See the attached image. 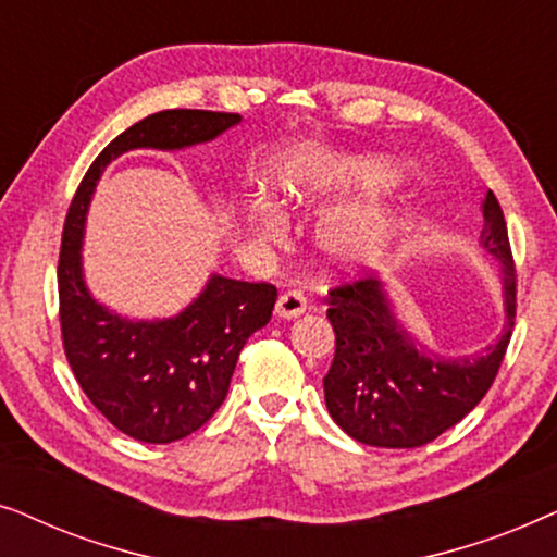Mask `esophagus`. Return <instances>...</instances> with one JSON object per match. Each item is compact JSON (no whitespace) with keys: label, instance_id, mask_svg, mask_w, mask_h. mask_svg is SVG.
Listing matches in <instances>:
<instances>
[{"label":"esophagus","instance_id":"obj_1","mask_svg":"<svg viewBox=\"0 0 557 557\" xmlns=\"http://www.w3.org/2000/svg\"><path fill=\"white\" fill-rule=\"evenodd\" d=\"M304 311H307V296L299 288H288L278 296L276 301V314L281 319H294V317H301Z\"/></svg>","mask_w":557,"mask_h":557}]
</instances>
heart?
<instances>
[{
    "instance_id": "heart-1",
    "label": "heart",
    "mask_w": 557,
    "mask_h": 557,
    "mask_svg": "<svg viewBox=\"0 0 557 557\" xmlns=\"http://www.w3.org/2000/svg\"><path fill=\"white\" fill-rule=\"evenodd\" d=\"M339 180L347 187H360V189H377L391 185L395 180L393 164L383 162V159H355L339 166ZM294 200H301L311 193L309 185H296L288 187ZM261 231L269 235L278 233V218L271 212H261L258 218ZM387 235V212L377 205H355L334 215L324 227V246L332 250L334 256L345 258V261H362L375 253L383 246Z\"/></svg>"
}]
</instances>
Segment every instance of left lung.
<instances>
[{
	"label": "left lung",
	"instance_id": "left-lung-1",
	"mask_svg": "<svg viewBox=\"0 0 557 557\" xmlns=\"http://www.w3.org/2000/svg\"><path fill=\"white\" fill-rule=\"evenodd\" d=\"M482 248L505 265L507 330L476 355L423 352L395 322L383 286L368 273L330 288L334 360L324 377V400L347 436L370 446L416 448L479 406L505 360L517 314L515 258L492 189L484 200Z\"/></svg>",
	"mask_w": 557,
	"mask_h": 557
}]
</instances>
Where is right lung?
Instances as JSON below:
<instances>
[{"label": "right lung", "mask_w": 557, "mask_h": 557, "mask_svg": "<svg viewBox=\"0 0 557 557\" xmlns=\"http://www.w3.org/2000/svg\"><path fill=\"white\" fill-rule=\"evenodd\" d=\"M238 113L170 109L119 134L88 166L67 208L58 261L60 334L75 380L106 421L144 444H172L202 429L223 406L243 345L269 324L276 286L212 276L205 292L164 322H128L94 301L83 284L81 238L106 164L128 149H182L210 141Z\"/></svg>", "instance_id": "obj_1"}]
</instances>
